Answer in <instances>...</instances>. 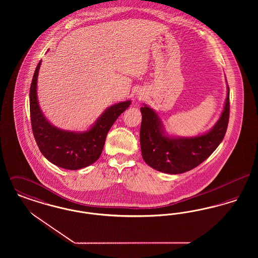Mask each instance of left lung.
<instances>
[{
	"label": "left lung",
	"mask_w": 258,
	"mask_h": 258,
	"mask_svg": "<svg viewBox=\"0 0 258 258\" xmlns=\"http://www.w3.org/2000/svg\"><path fill=\"white\" fill-rule=\"evenodd\" d=\"M221 118L213 130L191 138H170L164 135L156 112L148 106L141 107L140 146L145 162L158 171L180 174L198 166L221 144L229 121V87Z\"/></svg>",
	"instance_id": "8db88e82"
}]
</instances>
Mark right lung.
Returning a JSON list of instances; mask_svg holds the SVG:
<instances>
[{
    "label": "right lung",
    "instance_id": "1",
    "mask_svg": "<svg viewBox=\"0 0 258 258\" xmlns=\"http://www.w3.org/2000/svg\"><path fill=\"white\" fill-rule=\"evenodd\" d=\"M40 63L41 61L37 63L30 88L31 124L37 146L47 160L61 168L77 170L89 166L98 160L112 124L130 106L131 101L110 106L86 133L59 130L46 121L38 106L37 81Z\"/></svg>",
    "mask_w": 258,
    "mask_h": 258
}]
</instances>
